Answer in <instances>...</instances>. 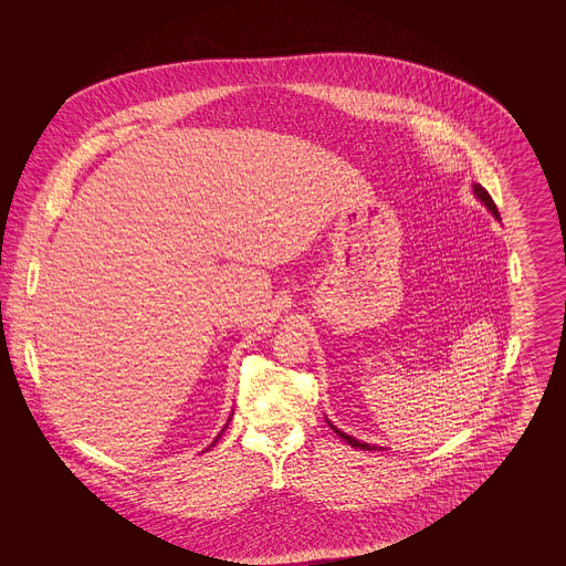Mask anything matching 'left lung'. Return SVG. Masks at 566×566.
Returning <instances> with one entry per match:
<instances>
[{
  "instance_id": "1",
  "label": "left lung",
  "mask_w": 566,
  "mask_h": 566,
  "mask_svg": "<svg viewBox=\"0 0 566 566\" xmlns=\"http://www.w3.org/2000/svg\"><path fill=\"white\" fill-rule=\"evenodd\" d=\"M473 195L484 203L485 208H488V212L494 216L496 220H501V216H499V210H496V206H494V201H492V197L488 195V190L482 187V185H473ZM326 424L333 429V431L337 432L344 441H348L352 448H356V450H369V452H376V450H384V448H379V446H371V443H365V441H358L356 437H350L348 432L339 431L328 418H326Z\"/></svg>"
}]
</instances>
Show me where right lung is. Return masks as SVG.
<instances>
[{
  "mask_svg": "<svg viewBox=\"0 0 566 566\" xmlns=\"http://www.w3.org/2000/svg\"><path fill=\"white\" fill-rule=\"evenodd\" d=\"M231 416H233V413H231ZM229 422H231V418H229V420H227V424H224V429H227V427H229ZM224 429H222V431L218 432V437H216L214 441H212V446H214L216 441H218V439H220V434H222V432H224ZM212 446H210V448H212ZM210 448H208V450H210Z\"/></svg>",
  "mask_w": 566,
  "mask_h": 566,
  "instance_id": "right-lung-1",
  "label": "right lung"
}]
</instances>
